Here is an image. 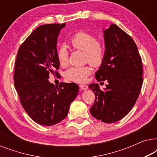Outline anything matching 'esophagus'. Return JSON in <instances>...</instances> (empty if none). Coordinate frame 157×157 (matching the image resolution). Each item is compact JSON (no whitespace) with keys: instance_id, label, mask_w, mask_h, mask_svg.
Returning <instances> with one entry per match:
<instances>
[{"instance_id":"34e87169","label":"esophagus","mask_w":157,"mask_h":157,"mask_svg":"<svg viewBox=\"0 0 157 157\" xmlns=\"http://www.w3.org/2000/svg\"><path fill=\"white\" fill-rule=\"evenodd\" d=\"M79 87H80V89L82 90H86V89H88V88H89L87 85H84V84L79 85Z\"/></svg>"}]
</instances>
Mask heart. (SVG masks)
Listing matches in <instances>:
<instances>
[{
	"label": "heart",
	"instance_id": "1",
	"mask_svg": "<svg viewBox=\"0 0 157 157\" xmlns=\"http://www.w3.org/2000/svg\"><path fill=\"white\" fill-rule=\"evenodd\" d=\"M69 44L72 48L84 51L85 61L92 66H98L101 64L104 58V46L101 42L96 40L93 34L86 31L77 32L70 38ZM56 55L61 66H64L68 63V53L65 46L59 47ZM91 71L92 68L90 66H73L66 71L65 76L70 81L83 83Z\"/></svg>",
	"mask_w": 157,
	"mask_h": 157
}]
</instances>
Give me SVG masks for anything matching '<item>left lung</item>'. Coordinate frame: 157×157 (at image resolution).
I'll return each instance as SVG.
<instances>
[{
	"instance_id": "1",
	"label": "left lung",
	"mask_w": 157,
	"mask_h": 157,
	"mask_svg": "<svg viewBox=\"0 0 157 157\" xmlns=\"http://www.w3.org/2000/svg\"><path fill=\"white\" fill-rule=\"evenodd\" d=\"M105 53L95 77L108 81L101 90L98 83L89 86L96 96L90 113L105 123H114L134 106L143 83L141 58L134 40L118 25L104 31Z\"/></svg>"
}]
</instances>
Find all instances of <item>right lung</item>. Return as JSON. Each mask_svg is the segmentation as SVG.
<instances>
[{"label": "right lung", "mask_w": 157, "mask_h": 157, "mask_svg": "<svg viewBox=\"0 0 157 157\" xmlns=\"http://www.w3.org/2000/svg\"><path fill=\"white\" fill-rule=\"evenodd\" d=\"M66 23L45 24L36 29L21 44L17 54L14 86L21 104L38 124L55 125L65 119L78 93L76 83L49 82V75L59 68L57 40Z\"/></svg>", "instance_id": "right-lung-1"}]
</instances>
